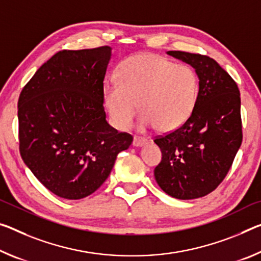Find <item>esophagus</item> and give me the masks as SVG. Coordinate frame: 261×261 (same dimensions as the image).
I'll use <instances>...</instances> for the list:
<instances>
[{
	"label": "esophagus",
	"instance_id": "34e87169",
	"mask_svg": "<svg viewBox=\"0 0 261 261\" xmlns=\"http://www.w3.org/2000/svg\"><path fill=\"white\" fill-rule=\"evenodd\" d=\"M144 144H146V139L142 137H138V136H135L134 140H132V145L134 146H142Z\"/></svg>",
	"mask_w": 261,
	"mask_h": 261
}]
</instances>
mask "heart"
Segmentation results:
<instances>
[{
  "label": "heart",
  "instance_id": "heart-1",
  "mask_svg": "<svg viewBox=\"0 0 261 261\" xmlns=\"http://www.w3.org/2000/svg\"><path fill=\"white\" fill-rule=\"evenodd\" d=\"M200 82L188 65H176L154 53H138L123 61L118 82L108 81L103 96L116 126L125 130L138 113L142 127L167 132L182 125L195 108Z\"/></svg>",
  "mask_w": 261,
  "mask_h": 261
}]
</instances>
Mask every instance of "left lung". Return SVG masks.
<instances>
[{"label":"left lung","mask_w":261,"mask_h":261,"mask_svg":"<svg viewBox=\"0 0 261 261\" xmlns=\"http://www.w3.org/2000/svg\"><path fill=\"white\" fill-rule=\"evenodd\" d=\"M167 55L195 68L200 92L187 121L154 138L163 154L154 177L169 196L193 200L216 189L232 166L243 140L241 93L213 58L182 51Z\"/></svg>","instance_id":"8db88e82"}]
</instances>
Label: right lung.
<instances>
[{
  "instance_id": "add662e5",
  "label": "right lung",
  "mask_w": 261,
  "mask_h": 261,
  "mask_svg": "<svg viewBox=\"0 0 261 261\" xmlns=\"http://www.w3.org/2000/svg\"><path fill=\"white\" fill-rule=\"evenodd\" d=\"M110 56L109 46L63 49L20 92V156L59 197L80 200L93 194L134 140L106 121L103 81Z\"/></svg>"
}]
</instances>
